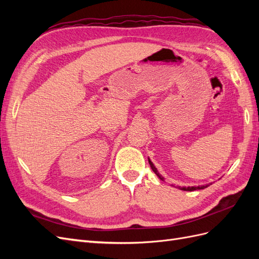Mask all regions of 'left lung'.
Returning a JSON list of instances; mask_svg holds the SVG:
<instances>
[{"label":"left lung","instance_id":"left-lung-1","mask_svg":"<svg viewBox=\"0 0 259 259\" xmlns=\"http://www.w3.org/2000/svg\"><path fill=\"white\" fill-rule=\"evenodd\" d=\"M149 164H150V167L152 168V170L154 171V173L159 176V178H160V179H163V177L159 174L158 169L155 168V166L153 165L152 162H151L150 160H149ZM206 187H208V185H205V186H200V187H199V186H198V187H187V188H182V189H183V190H185V191H193V190H198V189H204V188H206Z\"/></svg>","mask_w":259,"mask_h":259}]
</instances>
